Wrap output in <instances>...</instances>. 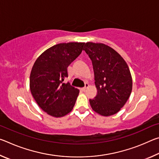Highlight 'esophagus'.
<instances>
[{
  "label": "esophagus",
  "instance_id": "34e87169",
  "mask_svg": "<svg viewBox=\"0 0 159 159\" xmlns=\"http://www.w3.org/2000/svg\"><path fill=\"white\" fill-rule=\"evenodd\" d=\"M88 86H89V84H88V83H86L85 84V86H84V87H83V88H82V90H83V91H85V90L86 89H87V88H88Z\"/></svg>",
  "mask_w": 159,
  "mask_h": 159
}]
</instances>
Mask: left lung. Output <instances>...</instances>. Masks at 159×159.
<instances>
[{
    "mask_svg": "<svg viewBox=\"0 0 159 159\" xmlns=\"http://www.w3.org/2000/svg\"><path fill=\"white\" fill-rule=\"evenodd\" d=\"M85 52L92 60L98 94L90 99L92 109L104 116L114 115L124 106L130 95L133 80L123 57L103 43L88 42Z\"/></svg>",
    "mask_w": 159,
    "mask_h": 159,
    "instance_id": "obj_1",
    "label": "left lung"
}]
</instances>
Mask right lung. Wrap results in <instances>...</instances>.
Instances as JSON below:
<instances>
[{
  "label": "right lung",
  "instance_id": "right-lung-1",
  "mask_svg": "<svg viewBox=\"0 0 159 159\" xmlns=\"http://www.w3.org/2000/svg\"><path fill=\"white\" fill-rule=\"evenodd\" d=\"M85 43H60L48 48L35 61L30 74V90L39 106L54 117L71 111L79 90L64 83L67 67L79 57Z\"/></svg>",
  "mask_w": 159,
  "mask_h": 159
}]
</instances>
